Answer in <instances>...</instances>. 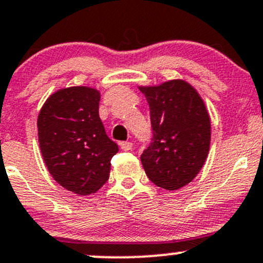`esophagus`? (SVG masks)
<instances>
[{"label":"esophagus","mask_w":263,"mask_h":263,"mask_svg":"<svg viewBox=\"0 0 263 263\" xmlns=\"http://www.w3.org/2000/svg\"><path fill=\"white\" fill-rule=\"evenodd\" d=\"M121 148H122L123 151H129L132 148V142H127V141H123V142L120 143Z\"/></svg>","instance_id":"34e87169"}]
</instances>
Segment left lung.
Returning a JSON list of instances; mask_svg holds the SVG:
<instances>
[{
	"instance_id": "left-lung-1",
	"label": "left lung",
	"mask_w": 263,
	"mask_h": 263,
	"mask_svg": "<svg viewBox=\"0 0 263 263\" xmlns=\"http://www.w3.org/2000/svg\"><path fill=\"white\" fill-rule=\"evenodd\" d=\"M150 107L153 139L141 155L147 178L166 190L189 184L211 145V118L197 90L184 81L140 88Z\"/></svg>"
}]
</instances>
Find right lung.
I'll use <instances>...</instances> for the list:
<instances>
[{"label":"right lung","mask_w":263,"mask_h":263,"mask_svg":"<svg viewBox=\"0 0 263 263\" xmlns=\"http://www.w3.org/2000/svg\"><path fill=\"white\" fill-rule=\"evenodd\" d=\"M98 90L71 87L50 96L39 113L40 150L49 173L79 195L97 192L109 178L118 145L99 118Z\"/></svg>","instance_id":"right-lung-1"}]
</instances>
